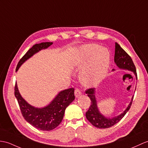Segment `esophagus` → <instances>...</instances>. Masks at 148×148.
<instances>
[{"instance_id":"obj_1","label":"esophagus","mask_w":148,"mask_h":148,"mask_svg":"<svg viewBox=\"0 0 148 148\" xmlns=\"http://www.w3.org/2000/svg\"><path fill=\"white\" fill-rule=\"evenodd\" d=\"M81 93H82V92H81V91L79 89L75 88V90L74 91V94H75V97H79L81 95Z\"/></svg>"}]
</instances>
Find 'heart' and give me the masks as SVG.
I'll use <instances>...</instances> for the list:
<instances>
[{"mask_svg":"<svg viewBox=\"0 0 148 148\" xmlns=\"http://www.w3.org/2000/svg\"><path fill=\"white\" fill-rule=\"evenodd\" d=\"M110 64V53L103 47L96 44L82 46L74 61L75 67L83 68L80 79L86 86L97 84L105 77Z\"/></svg>","mask_w":148,"mask_h":148,"instance_id":"1","label":"heart"}]
</instances>
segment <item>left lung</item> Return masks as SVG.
Here are the masks:
<instances>
[{"instance_id":"left-lung-1","label":"left lung","mask_w":148,"mask_h":148,"mask_svg":"<svg viewBox=\"0 0 148 148\" xmlns=\"http://www.w3.org/2000/svg\"><path fill=\"white\" fill-rule=\"evenodd\" d=\"M114 61L120 69H127L132 71L136 75V79H137V75L136 73V69L134 64L128 53L123 50L122 48L117 43H115V56ZM95 88H90L86 91V93L91 99V106L89 108L88 110L86 113V116L92 125L99 129H106L111 127L116 123H117L121 120L125 116V115L129 111L132 105L134 96L132 98V100L129 105L128 107L125 110L121 115L113 118L105 117L99 113L98 107L97 100L95 95Z\"/></svg>"}]
</instances>
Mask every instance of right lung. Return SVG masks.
<instances>
[{
  "instance_id": "right-lung-1",
  "label": "right lung",
  "mask_w": 148,
  "mask_h": 148,
  "mask_svg": "<svg viewBox=\"0 0 148 148\" xmlns=\"http://www.w3.org/2000/svg\"><path fill=\"white\" fill-rule=\"evenodd\" d=\"M52 44V42H43L33 45L21 58L16 71L34 54L41 50L47 49ZM14 95L24 119L35 128L47 131L54 129L60 124L63 119L65 110L75 99L74 89L69 88L60 91L46 107L38 108L29 105L21 97L16 83L14 86Z\"/></svg>"
}]
</instances>
